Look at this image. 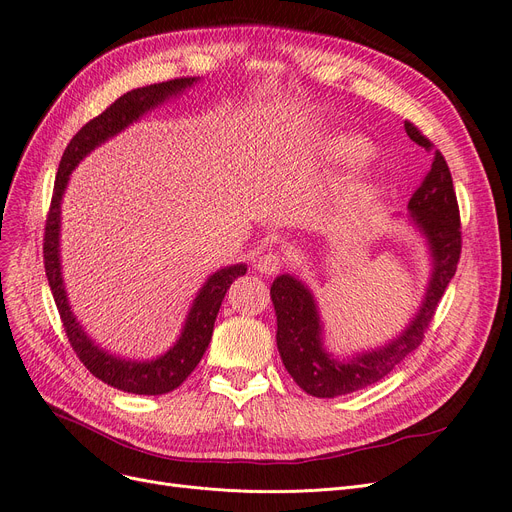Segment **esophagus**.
<instances>
[{
	"label": "esophagus",
	"instance_id": "1",
	"mask_svg": "<svg viewBox=\"0 0 512 512\" xmlns=\"http://www.w3.org/2000/svg\"><path fill=\"white\" fill-rule=\"evenodd\" d=\"M254 267L264 273V275H275L281 271L283 267V258L277 254V252H264L256 258V264Z\"/></svg>",
	"mask_w": 512,
	"mask_h": 512
}]
</instances>
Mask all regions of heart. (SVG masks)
<instances>
[{
  "label": "heart",
  "instance_id": "heart-1",
  "mask_svg": "<svg viewBox=\"0 0 512 512\" xmlns=\"http://www.w3.org/2000/svg\"><path fill=\"white\" fill-rule=\"evenodd\" d=\"M311 155L332 163V166L340 168H357L363 166V163L374 155V149L370 142H367L359 134L351 132H323L317 134L311 140ZM376 189V180L370 174H355L349 180L344 182V187L340 189V197L344 201H355L365 195H370Z\"/></svg>",
  "mask_w": 512,
  "mask_h": 512
}]
</instances>
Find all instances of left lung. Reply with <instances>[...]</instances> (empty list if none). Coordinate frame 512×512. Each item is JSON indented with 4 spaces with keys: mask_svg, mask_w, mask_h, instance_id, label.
<instances>
[{
    "mask_svg": "<svg viewBox=\"0 0 512 512\" xmlns=\"http://www.w3.org/2000/svg\"><path fill=\"white\" fill-rule=\"evenodd\" d=\"M405 132L416 145L426 151L433 149L431 140L422 136L410 121H405ZM407 210V220L426 239L433 269L418 313L397 338L384 346L346 359L334 357L323 346V323L313 292L292 275H279L273 281L271 300L277 315V349L285 370L304 393L332 399L361 391L391 374L395 365L420 346L447 283L456 275L462 250L454 182L439 151L433 153L431 170L407 203Z\"/></svg>",
    "mask_w": 512,
    "mask_h": 512,
    "instance_id": "1",
    "label": "left lung"
}]
</instances>
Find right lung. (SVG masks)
I'll return each mask as SVG.
<instances>
[{
	"instance_id": "right-lung-1",
	"label": "right lung",
	"mask_w": 512,
	"mask_h": 512,
	"mask_svg": "<svg viewBox=\"0 0 512 512\" xmlns=\"http://www.w3.org/2000/svg\"><path fill=\"white\" fill-rule=\"evenodd\" d=\"M197 81L199 77H180L161 81V84L136 88L126 92L124 96H119L111 107H107L98 117L90 119L88 124L71 138L63 157H60V166L54 182V193L44 235V267L56 309L79 361L84 363L90 374H94L98 380L124 393L166 395L189 378V374L195 370L212 340L214 321L220 311L224 294H227L231 283L237 277L245 275L248 267H245L243 262L231 264V267H224L206 279V283L201 285V290L197 292L191 304L178 340L163 355L147 361H132L111 355L105 349H100V346L84 332V327L79 325L77 317L71 311L63 281V267H60V203H63L69 176L81 159L92 153L96 147H100L102 142H107L121 130L132 126L134 121H138L145 113L189 90Z\"/></svg>"
}]
</instances>
